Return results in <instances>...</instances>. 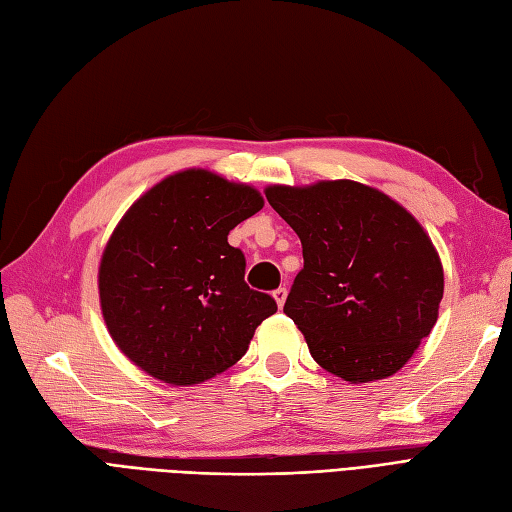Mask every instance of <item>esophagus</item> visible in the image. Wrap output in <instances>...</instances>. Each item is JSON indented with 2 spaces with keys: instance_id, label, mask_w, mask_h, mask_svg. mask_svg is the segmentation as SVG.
Returning a JSON list of instances; mask_svg holds the SVG:
<instances>
[{
  "instance_id": "obj_1",
  "label": "esophagus",
  "mask_w": 512,
  "mask_h": 512,
  "mask_svg": "<svg viewBox=\"0 0 512 512\" xmlns=\"http://www.w3.org/2000/svg\"><path fill=\"white\" fill-rule=\"evenodd\" d=\"M273 299H275V303H278V306L282 308L284 306V301H286V288H275L273 290Z\"/></svg>"
}]
</instances>
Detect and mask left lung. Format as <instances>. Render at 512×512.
Segmentation results:
<instances>
[{
	"label": "left lung",
	"mask_w": 512,
	"mask_h": 512,
	"mask_svg": "<svg viewBox=\"0 0 512 512\" xmlns=\"http://www.w3.org/2000/svg\"><path fill=\"white\" fill-rule=\"evenodd\" d=\"M265 196L303 247L284 314L314 362L351 383L394 375L431 334L444 297V267L418 219L355 181L271 185Z\"/></svg>",
	"instance_id": "left-lung-1"
}]
</instances>
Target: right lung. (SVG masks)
Returning a JSON list of instances; mask_svg holds the SVG:
<instances>
[{
    "mask_svg": "<svg viewBox=\"0 0 512 512\" xmlns=\"http://www.w3.org/2000/svg\"><path fill=\"white\" fill-rule=\"evenodd\" d=\"M260 193L209 170L163 178L131 204L99 267L109 336L163 383L193 385L245 355L278 306L245 284L228 232L262 209Z\"/></svg>",
    "mask_w": 512,
    "mask_h": 512,
    "instance_id": "1",
    "label": "right lung"
}]
</instances>
